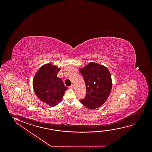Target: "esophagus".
Instances as JSON below:
<instances>
[{
  "label": "esophagus",
  "mask_w": 152,
  "mask_h": 152,
  "mask_svg": "<svg viewBox=\"0 0 152 152\" xmlns=\"http://www.w3.org/2000/svg\"><path fill=\"white\" fill-rule=\"evenodd\" d=\"M74 86L73 85H72L71 86L69 87V88H70V89H74Z\"/></svg>",
  "instance_id": "34e87169"
}]
</instances>
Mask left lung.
Returning a JSON list of instances; mask_svg holds the SVG:
<instances>
[{"instance_id": "obj_1", "label": "left lung", "mask_w": 152, "mask_h": 152, "mask_svg": "<svg viewBox=\"0 0 152 152\" xmlns=\"http://www.w3.org/2000/svg\"><path fill=\"white\" fill-rule=\"evenodd\" d=\"M86 86L85 98L80 100L84 106L89 109L98 108L104 104L110 94L112 82L108 69L96 63L80 69Z\"/></svg>"}]
</instances>
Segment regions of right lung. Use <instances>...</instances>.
Returning a JSON list of instances; mask_svg holds the SVG:
<instances>
[{
  "mask_svg": "<svg viewBox=\"0 0 152 152\" xmlns=\"http://www.w3.org/2000/svg\"><path fill=\"white\" fill-rule=\"evenodd\" d=\"M60 70L50 64L44 65L36 73L33 79L34 90L40 101L54 106L62 100L68 88L62 79L57 77Z\"/></svg>",
  "mask_w": 152,
  "mask_h": 152,
  "instance_id": "right-lung-1",
  "label": "right lung"
}]
</instances>
